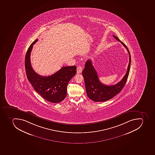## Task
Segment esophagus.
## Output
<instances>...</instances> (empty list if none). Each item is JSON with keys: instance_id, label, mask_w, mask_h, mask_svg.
Returning <instances> with one entry per match:
<instances>
[{"instance_id": "34e87169", "label": "esophagus", "mask_w": 155, "mask_h": 155, "mask_svg": "<svg viewBox=\"0 0 155 155\" xmlns=\"http://www.w3.org/2000/svg\"><path fill=\"white\" fill-rule=\"evenodd\" d=\"M82 67L81 66H78L77 67V73L78 74H80L82 72Z\"/></svg>"}]
</instances>
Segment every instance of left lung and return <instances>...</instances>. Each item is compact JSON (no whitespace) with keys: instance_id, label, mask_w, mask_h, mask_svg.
Wrapping results in <instances>:
<instances>
[{"instance_id":"1","label":"left lung","mask_w":155,"mask_h":155,"mask_svg":"<svg viewBox=\"0 0 155 155\" xmlns=\"http://www.w3.org/2000/svg\"><path fill=\"white\" fill-rule=\"evenodd\" d=\"M117 40L126 48L129 54V63L127 71L120 81L113 85H107L101 82L96 71L92 64V61L88 59L86 61L85 68L82 71V76L84 79L85 85L87 95L89 98L94 101H105L113 98L122 90L126 83L130 70L131 57L130 52L124 43L121 42L118 37L113 35Z\"/></svg>"}]
</instances>
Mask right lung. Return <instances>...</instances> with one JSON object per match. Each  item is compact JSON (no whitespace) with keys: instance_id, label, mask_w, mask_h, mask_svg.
Listing matches in <instances>:
<instances>
[{"instance_id":"1","label":"right lung","mask_w":155,"mask_h":155,"mask_svg":"<svg viewBox=\"0 0 155 155\" xmlns=\"http://www.w3.org/2000/svg\"><path fill=\"white\" fill-rule=\"evenodd\" d=\"M36 39L28 48L25 58L26 76L34 90L47 101L60 103L67 96V87L69 81L76 74L77 67H63L54 74L48 77L40 76L33 69L30 62V54Z\"/></svg>"}]
</instances>
